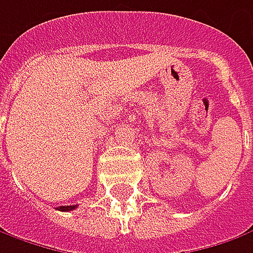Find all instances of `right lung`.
I'll return each instance as SVG.
<instances>
[{"label":"right lung","instance_id":"add662e5","mask_svg":"<svg viewBox=\"0 0 253 253\" xmlns=\"http://www.w3.org/2000/svg\"><path fill=\"white\" fill-rule=\"evenodd\" d=\"M78 205H65V207H59L58 210L59 211H72V210H75Z\"/></svg>","mask_w":253,"mask_h":253}]
</instances>
